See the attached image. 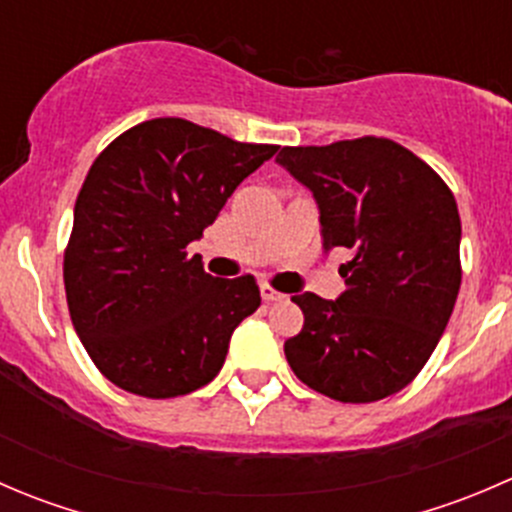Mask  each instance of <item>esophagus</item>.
<instances>
[{
    "mask_svg": "<svg viewBox=\"0 0 512 512\" xmlns=\"http://www.w3.org/2000/svg\"><path fill=\"white\" fill-rule=\"evenodd\" d=\"M260 294L265 302H280V299H285V294H280L275 287H270V285H262Z\"/></svg>",
    "mask_w": 512,
    "mask_h": 512,
    "instance_id": "1",
    "label": "esophagus"
}]
</instances>
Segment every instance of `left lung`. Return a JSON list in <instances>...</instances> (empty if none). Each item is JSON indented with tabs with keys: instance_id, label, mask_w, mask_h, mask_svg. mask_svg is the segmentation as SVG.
Masks as SVG:
<instances>
[{
	"instance_id": "8db88e82",
	"label": "left lung",
	"mask_w": 512,
	"mask_h": 512,
	"mask_svg": "<svg viewBox=\"0 0 512 512\" xmlns=\"http://www.w3.org/2000/svg\"><path fill=\"white\" fill-rule=\"evenodd\" d=\"M277 163L319 205L324 252L349 250L337 302L294 294L304 327L285 342L302 384L344 404L416 379L461 289V218L441 175L389 138L287 146Z\"/></svg>"
}]
</instances>
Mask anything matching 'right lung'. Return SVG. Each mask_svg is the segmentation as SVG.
Listing matches in <instances>:
<instances>
[{
  "mask_svg": "<svg viewBox=\"0 0 512 512\" xmlns=\"http://www.w3.org/2000/svg\"><path fill=\"white\" fill-rule=\"evenodd\" d=\"M277 148L153 118L98 153L76 198L64 287L81 344L118 389L173 399L223 369L260 287L252 275L210 277L188 245Z\"/></svg>",
  "mask_w": 512,
  "mask_h": 512,
  "instance_id": "right-lung-1",
  "label": "right lung"
}]
</instances>
